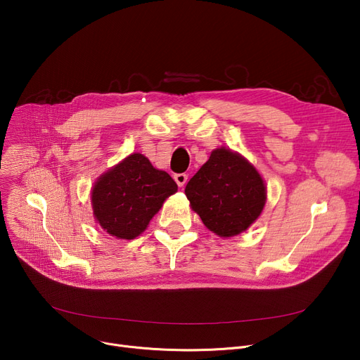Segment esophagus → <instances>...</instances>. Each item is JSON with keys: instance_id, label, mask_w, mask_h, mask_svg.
Masks as SVG:
<instances>
[{"instance_id": "34e87169", "label": "esophagus", "mask_w": 360, "mask_h": 360, "mask_svg": "<svg viewBox=\"0 0 360 360\" xmlns=\"http://www.w3.org/2000/svg\"><path fill=\"white\" fill-rule=\"evenodd\" d=\"M175 181L178 184V186H184L186 184V179H188V175L186 174H176L175 176Z\"/></svg>"}]
</instances>
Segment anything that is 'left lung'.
<instances>
[{
	"instance_id": "1",
	"label": "left lung",
	"mask_w": 360,
	"mask_h": 360,
	"mask_svg": "<svg viewBox=\"0 0 360 360\" xmlns=\"http://www.w3.org/2000/svg\"><path fill=\"white\" fill-rule=\"evenodd\" d=\"M266 185L257 169L228 148H217L185 186L202 223L219 236L247 231L266 204Z\"/></svg>"
}]
</instances>
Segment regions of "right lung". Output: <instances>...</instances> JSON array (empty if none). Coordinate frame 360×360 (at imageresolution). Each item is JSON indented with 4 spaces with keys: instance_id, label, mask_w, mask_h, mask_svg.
I'll use <instances>...</instances> for the list:
<instances>
[{
    "instance_id": "add662e5",
    "label": "right lung",
    "mask_w": 360,
    "mask_h": 360,
    "mask_svg": "<svg viewBox=\"0 0 360 360\" xmlns=\"http://www.w3.org/2000/svg\"><path fill=\"white\" fill-rule=\"evenodd\" d=\"M176 191L169 174L155 169L146 156L132 153L94 184L93 213L109 235L134 239Z\"/></svg>"
}]
</instances>
